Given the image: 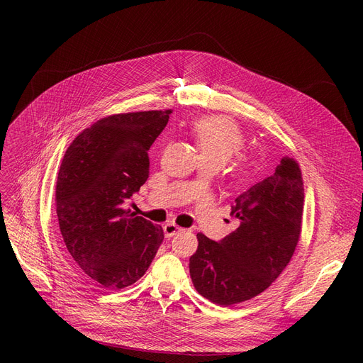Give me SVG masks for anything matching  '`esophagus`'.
<instances>
[{
    "label": "esophagus",
    "mask_w": 363,
    "mask_h": 363,
    "mask_svg": "<svg viewBox=\"0 0 363 363\" xmlns=\"http://www.w3.org/2000/svg\"><path fill=\"white\" fill-rule=\"evenodd\" d=\"M163 231H164V237H166V238H170V237H174L175 234L181 233L182 228H179V226L175 225V223H166V225L163 226Z\"/></svg>",
    "instance_id": "34e87169"
}]
</instances>
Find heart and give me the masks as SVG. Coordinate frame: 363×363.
<instances>
[{
  "label": "heart",
  "instance_id": "1",
  "mask_svg": "<svg viewBox=\"0 0 363 363\" xmlns=\"http://www.w3.org/2000/svg\"><path fill=\"white\" fill-rule=\"evenodd\" d=\"M191 132L206 160H231L242 147L244 137L238 125L222 116L203 118L193 123Z\"/></svg>",
  "mask_w": 363,
  "mask_h": 363
}]
</instances>
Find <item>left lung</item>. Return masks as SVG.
I'll list each match as a JSON object with an SVG mask.
<instances>
[{
	"label": "left lung",
	"mask_w": 363,
	"mask_h": 363,
	"mask_svg": "<svg viewBox=\"0 0 363 363\" xmlns=\"http://www.w3.org/2000/svg\"><path fill=\"white\" fill-rule=\"evenodd\" d=\"M303 181L296 160L281 159L275 174L252 185L231 204L237 228L219 241L197 234L189 257L196 290L219 304L250 300L264 291L289 264L298 242Z\"/></svg>",
	"instance_id": "left-lung-1"
}]
</instances>
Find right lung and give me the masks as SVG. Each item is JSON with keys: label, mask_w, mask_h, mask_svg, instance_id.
I'll return each instance as SVG.
<instances>
[{"label": "right lung", "mask_w": 363, "mask_h": 363, "mask_svg": "<svg viewBox=\"0 0 363 363\" xmlns=\"http://www.w3.org/2000/svg\"><path fill=\"white\" fill-rule=\"evenodd\" d=\"M170 110L113 114L73 140L57 178V218L66 252L78 271L107 290L137 282L163 241L128 208L150 175L148 150Z\"/></svg>", "instance_id": "add662e5"}]
</instances>
